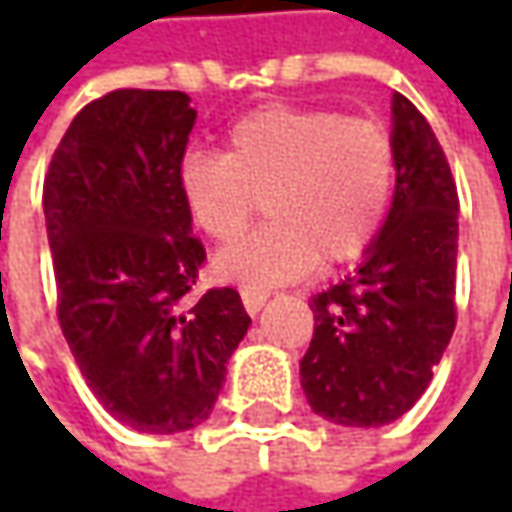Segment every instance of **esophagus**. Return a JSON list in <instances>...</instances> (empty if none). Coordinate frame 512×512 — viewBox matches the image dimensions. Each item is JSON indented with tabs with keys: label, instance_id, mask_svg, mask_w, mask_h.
<instances>
[{
	"label": "esophagus",
	"instance_id": "1",
	"mask_svg": "<svg viewBox=\"0 0 512 512\" xmlns=\"http://www.w3.org/2000/svg\"><path fill=\"white\" fill-rule=\"evenodd\" d=\"M267 290H259V287H242V305H245V310L250 313V316H256L262 307H265L267 302Z\"/></svg>",
	"mask_w": 512,
	"mask_h": 512
}]
</instances>
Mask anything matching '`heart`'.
<instances>
[{
	"instance_id": "b5f03b06",
	"label": "heart",
	"mask_w": 512,
	"mask_h": 512,
	"mask_svg": "<svg viewBox=\"0 0 512 512\" xmlns=\"http://www.w3.org/2000/svg\"><path fill=\"white\" fill-rule=\"evenodd\" d=\"M396 187L390 133L327 108L265 105L227 130L225 153L190 150L179 190L196 227L236 242L265 199L267 222L225 250L216 273L253 287L293 282L319 265L359 259L382 230Z\"/></svg>"
}]
</instances>
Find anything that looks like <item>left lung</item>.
Masks as SVG:
<instances>
[{
	"label": "left lung",
	"instance_id": "left-lung-1",
	"mask_svg": "<svg viewBox=\"0 0 512 512\" xmlns=\"http://www.w3.org/2000/svg\"><path fill=\"white\" fill-rule=\"evenodd\" d=\"M396 193L353 276L310 299L313 339L299 362L313 413L382 427L419 402L456 327L459 193L422 113L393 93Z\"/></svg>",
	"mask_w": 512,
	"mask_h": 512
}]
</instances>
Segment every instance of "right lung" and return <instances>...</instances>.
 Segmentation results:
<instances>
[{"mask_svg":"<svg viewBox=\"0 0 512 512\" xmlns=\"http://www.w3.org/2000/svg\"><path fill=\"white\" fill-rule=\"evenodd\" d=\"M193 122L182 90H110L76 113L42 190L62 333L139 433L205 422L250 325L233 287L190 296L207 259L179 190Z\"/></svg>","mask_w":512,"mask_h":512,"instance_id":"add662e5","label":"right lung"}]
</instances>
